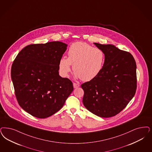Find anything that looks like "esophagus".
Segmentation results:
<instances>
[{
  "label": "esophagus",
  "instance_id": "1",
  "mask_svg": "<svg viewBox=\"0 0 152 152\" xmlns=\"http://www.w3.org/2000/svg\"><path fill=\"white\" fill-rule=\"evenodd\" d=\"M73 88H74L75 89L77 88H79V86H80V84H77V83H73Z\"/></svg>",
  "mask_w": 152,
  "mask_h": 152
}]
</instances>
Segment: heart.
I'll list each match as a JSON object with an SVG mask.
<instances>
[{
	"instance_id": "b5f03b06",
	"label": "heart",
	"mask_w": 152,
	"mask_h": 152,
	"mask_svg": "<svg viewBox=\"0 0 152 152\" xmlns=\"http://www.w3.org/2000/svg\"><path fill=\"white\" fill-rule=\"evenodd\" d=\"M105 55L103 50L93 47L84 42L73 43L68 49V58L62 57L58 67L62 76L66 77L71 71V65L74 75L84 81L95 79L104 66Z\"/></svg>"
}]
</instances>
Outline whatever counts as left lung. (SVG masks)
Here are the masks:
<instances>
[{
	"label": "left lung",
	"instance_id": "8db88e82",
	"mask_svg": "<svg viewBox=\"0 0 152 152\" xmlns=\"http://www.w3.org/2000/svg\"><path fill=\"white\" fill-rule=\"evenodd\" d=\"M94 44L104 52V66L95 79L81 85L83 102L95 115L111 117L123 110L136 93V62L131 53L113 45Z\"/></svg>",
	"mask_w": 152,
	"mask_h": 152
}]
</instances>
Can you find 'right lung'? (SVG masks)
Here are the masks:
<instances>
[{
	"label": "right lung",
	"mask_w": 152,
	"mask_h": 152,
	"mask_svg": "<svg viewBox=\"0 0 152 152\" xmlns=\"http://www.w3.org/2000/svg\"><path fill=\"white\" fill-rule=\"evenodd\" d=\"M62 42L27 45L14 60L11 78L21 108L39 118L60 110L73 90V84L59 75L58 63L67 49Z\"/></svg>",
	"instance_id": "1"
}]
</instances>
